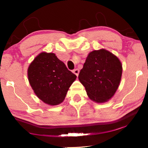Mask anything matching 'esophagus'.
Masks as SVG:
<instances>
[{"instance_id": "1", "label": "esophagus", "mask_w": 148, "mask_h": 148, "mask_svg": "<svg viewBox=\"0 0 148 148\" xmlns=\"http://www.w3.org/2000/svg\"><path fill=\"white\" fill-rule=\"evenodd\" d=\"M73 73L75 74L77 76H78L79 73V70L78 69H74L73 71Z\"/></svg>"}]
</instances>
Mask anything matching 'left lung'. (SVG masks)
<instances>
[{
  "mask_svg": "<svg viewBox=\"0 0 148 148\" xmlns=\"http://www.w3.org/2000/svg\"><path fill=\"white\" fill-rule=\"evenodd\" d=\"M122 72L119 58L102 48L88 54L78 78L90 99L96 103H104L116 93Z\"/></svg>",
  "mask_w": 148,
  "mask_h": 148,
  "instance_id": "8db88e82",
  "label": "left lung"
}]
</instances>
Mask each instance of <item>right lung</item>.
Returning a JSON list of instances; mask_svg holds the SVG:
<instances>
[{
	"mask_svg": "<svg viewBox=\"0 0 148 148\" xmlns=\"http://www.w3.org/2000/svg\"><path fill=\"white\" fill-rule=\"evenodd\" d=\"M27 77L38 98L50 106L63 102L77 78L55 54L46 52L40 53L30 63Z\"/></svg>",
	"mask_w": 148,
	"mask_h": 148,
	"instance_id": "obj_1",
	"label": "right lung"
}]
</instances>
